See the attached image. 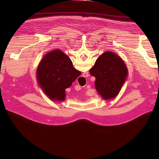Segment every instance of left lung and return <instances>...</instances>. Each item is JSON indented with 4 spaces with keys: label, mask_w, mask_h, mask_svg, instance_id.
Returning a JSON list of instances; mask_svg holds the SVG:
<instances>
[{
    "label": "left lung",
    "mask_w": 159,
    "mask_h": 159,
    "mask_svg": "<svg viewBox=\"0 0 159 159\" xmlns=\"http://www.w3.org/2000/svg\"><path fill=\"white\" fill-rule=\"evenodd\" d=\"M90 74L96 78L95 87L104 100L116 98L128 76V69L123 60L113 52L101 55L91 68Z\"/></svg>",
    "instance_id": "obj_1"
}]
</instances>
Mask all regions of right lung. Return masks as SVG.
I'll use <instances>...</instances> for the list:
<instances>
[{
  "label": "right lung",
  "mask_w": 159,
  "mask_h": 159,
  "mask_svg": "<svg viewBox=\"0 0 159 159\" xmlns=\"http://www.w3.org/2000/svg\"><path fill=\"white\" fill-rule=\"evenodd\" d=\"M80 74L81 72L73 67L68 56L57 49L43 57L37 70V79L50 99L63 101L66 89L72 85Z\"/></svg>",
  "instance_id": "obj_1"
}]
</instances>
